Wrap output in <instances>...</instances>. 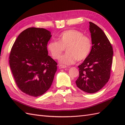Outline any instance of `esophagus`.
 Wrapping results in <instances>:
<instances>
[{
  "instance_id": "obj_1",
  "label": "esophagus",
  "mask_w": 125,
  "mask_h": 125,
  "mask_svg": "<svg viewBox=\"0 0 125 125\" xmlns=\"http://www.w3.org/2000/svg\"><path fill=\"white\" fill-rule=\"evenodd\" d=\"M58 67H59L60 69H64V68H65L67 67L66 65H62V64H60L59 65H58Z\"/></svg>"
}]
</instances>
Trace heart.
<instances>
[{
  "label": "heart",
  "mask_w": 125,
  "mask_h": 125,
  "mask_svg": "<svg viewBox=\"0 0 125 125\" xmlns=\"http://www.w3.org/2000/svg\"><path fill=\"white\" fill-rule=\"evenodd\" d=\"M58 41H51L47 44V49L54 59H58L60 54L66 48L67 52L60 58L62 64H73L76 60L80 62L88 57L92 49V40L81 31L68 30L61 33Z\"/></svg>",
  "instance_id": "1"
}]
</instances>
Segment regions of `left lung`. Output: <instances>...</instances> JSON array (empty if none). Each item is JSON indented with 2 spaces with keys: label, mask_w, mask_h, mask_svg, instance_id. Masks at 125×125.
I'll return each instance as SVG.
<instances>
[{
  "label": "left lung",
  "mask_w": 125,
  "mask_h": 125,
  "mask_svg": "<svg viewBox=\"0 0 125 125\" xmlns=\"http://www.w3.org/2000/svg\"><path fill=\"white\" fill-rule=\"evenodd\" d=\"M92 49L89 55L78 66L79 75L76 81L78 88L89 94L99 91L110 78L113 51L103 30L90 22Z\"/></svg>",
  "instance_id": "8db88e82"
}]
</instances>
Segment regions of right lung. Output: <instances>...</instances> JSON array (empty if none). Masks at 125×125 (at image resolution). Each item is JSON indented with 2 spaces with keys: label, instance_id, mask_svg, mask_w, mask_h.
<instances>
[{
  "label": "right lung",
  "instance_id": "obj_1",
  "mask_svg": "<svg viewBox=\"0 0 125 125\" xmlns=\"http://www.w3.org/2000/svg\"><path fill=\"white\" fill-rule=\"evenodd\" d=\"M49 31L30 27L16 39L9 56L15 83L21 91L33 97L44 94L51 86L57 63L48 55Z\"/></svg>",
  "mask_w": 125,
  "mask_h": 125
}]
</instances>
